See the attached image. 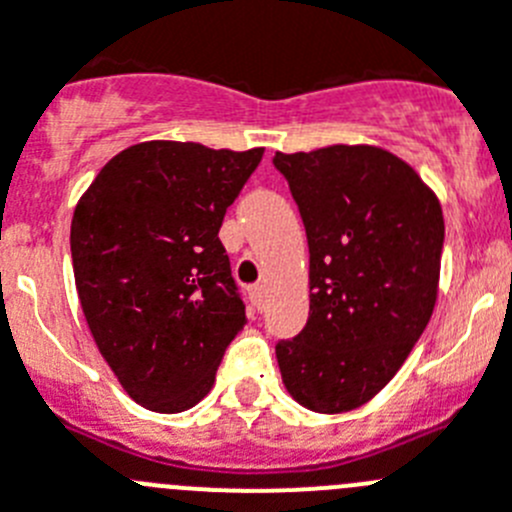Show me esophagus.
Here are the masks:
<instances>
[{
	"label": "esophagus",
	"mask_w": 512,
	"mask_h": 512,
	"mask_svg": "<svg viewBox=\"0 0 512 512\" xmlns=\"http://www.w3.org/2000/svg\"><path fill=\"white\" fill-rule=\"evenodd\" d=\"M265 293H267V288L262 283L252 285V288H250V298H252V303L257 306V311H260L262 303H265Z\"/></svg>",
	"instance_id": "esophagus-1"
}]
</instances>
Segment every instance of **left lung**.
Instances as JSON below:
<instances>
[{"label": "left lung", "mask_w": 512, "mask_h": 512, "mask_svg": "<svg viewBox=\"0 0 512 512\" xmlns=\"http://www.w3.org/2000/svg\"><path fill=\"white\" fill-rule=\"evenodd\" d=\"M306 224L308 321L275 347L290 398L347 413L403 367L439 298L444 214L411 165L377 145L275 153Z\"/></svg>", "instance_id": "obj_1"}]
</instances>
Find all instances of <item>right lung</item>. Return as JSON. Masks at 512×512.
<instances>
[{
	"label": "right lung",
	"instance_id": "obj_1",
	"mask_svg": "<svg viewBox=\"0 0 512 512\" xmlns=\"http://www.w3.org/2000/svg\"><path fill=\"white\" fill-rule=\"evenodd\" d=\"M262 153L140 142L114 155L78 199V301L101 357L147 411L181 413L204 400L245 329L219 229Z\"/></svg>",
	"mask_w": 512,
	"mask_h": 512
}]
</instances>
